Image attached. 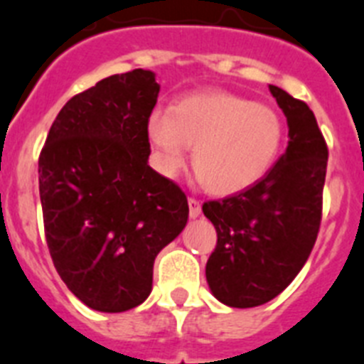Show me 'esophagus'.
Here are the masks:
<instances>
[{
	"instance_id": "esophagus-1",
	"label": "esophagus",
	"mask_w": 364,
	"mask_h": 364,
	"mask_svg": "<svg viewBox=\"0 0 364 364\" xmlns=\"http://www.w3.org/2000/svg\"><path fill=\"white\" fill-rule=\"evenodd\" d=\"M188 214L191 218H198L201 214V203L196 198H188Z\"/></svg>"
}]
</instances>
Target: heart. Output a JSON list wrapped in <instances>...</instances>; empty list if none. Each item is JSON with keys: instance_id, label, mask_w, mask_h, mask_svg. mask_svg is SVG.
<instances>
[{"instance_id": "b5f03b06", "label": "heart", "mask_w": 364, "mask_h": 364, "mask_svg": "<svg viewBox=\"0 0 364 364\" xmlns=\"http://www.w3.org/2000/svg\"><path fill=\"white\" fill-rule=\"evenodd\" d=\"M148 135L159 168L176 176L194 146L192 164L208 191L227 196L260 181L284 144V122L273 107L227 93L207 91L179 100L172 112H154Z\"/></svg>"}]
</instances>
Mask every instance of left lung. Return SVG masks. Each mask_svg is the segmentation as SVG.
Instances as JSON below:
<instances>
[{"instance_id": "obj_1", "label": "left lung", "mask_w": 364, "mask_h": 364, "mask_svg": "<svg viewBox=\"0 0 364 364\" xmlns=\"http://www.w3.org/2000/svg\"><path fill=\"white\" fill-rule=\"evenodd\" d=\"M289 141L273 168L252 186L203 203L218 232L205 274L213 295L230 308L265 304L304 267L322 220L328 146L306 102L277 86Z\"/></svg>"}]
</instances>
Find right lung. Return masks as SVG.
<instances>
[{
  "label": "right lung",
  "mask_w": 364,
  "mask_h": 364,
  "mask_svg": "<svg viewBox=\"0 0 364 364\" xmlns=\"http://www.w3.org/2000/svg\"><path fill=\"white\" fill-rule=\"evenodd\" d=\"M157 95L144 69L97 82L60 109L38 159L53 264L73 295L104 314L146 300L156 257L188 220L185 192L148 164Z\"/></svg>",
  "instance_id": "right-lung-1"
}]
</instances>
